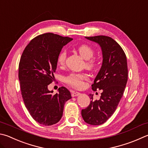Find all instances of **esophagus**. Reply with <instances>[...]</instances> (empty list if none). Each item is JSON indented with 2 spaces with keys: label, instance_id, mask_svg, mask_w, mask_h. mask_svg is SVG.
I'll use <instances>...</instances> for the list:
<instances>
[{
  "label": "esophagus",
  "instance_id": "obj_1",
  "mask_svg": "<svg viewBox=\"0 0 148 148\" xmlns=\"http://www.w3.org/2000/svg\"><path fill=\"white\" fill-rule=\"evenodd\" d=\"M71 95H72V97H76V96L80 95V93L78 92H72Z\"/></svg>",
  "mask_w": 148,
  "mask_h": 148
}]
</instances>
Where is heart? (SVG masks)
<instances>
[{"instance_id": "1", "label": "heart", "mask_w": 148, "mask_h": 148, "mask_svg": "<svg viewBox=\"0 0 148 148\" xmlns=\"http://www.w3.org/2000/svg\"><path fill=\"white\" fill-rule=\"evenodd\" d=\"M79 55L86 60L85 65L88 69L92 70L96 68L98 63L95 59L92 58L95 50L90 46L83 44L76 48ZM66 52L65 49L61 50L57 58V63L59 65H63L65 62ZM87 79V75L83 73H71L65 77V82L67 84L74 88H80L84 85V81Z\"/></svg>"}]
</instances>
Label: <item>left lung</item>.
<instances>
[{"instance_id": "left-lung-1", "label": "left lung", "mask_w": 148, "mask_h": 148, "mask_svg": "<svg viewBox=\"0 0 148 148\" xmlns=\"http://www.w3.org/2000/svg\"><path fill=\"white\" fill-rule=\"evenodd\" d=\"M100 45L103 62L100 71L92 85V89L102 90L99 100H93L89 95L90 104L82 110V116L86 123L93 125L106 122L116 111L124 92L127 82V58L120 45L108 36L85 37Z\"/></svg>"}]
</instances>
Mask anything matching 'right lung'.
Segmentation results:
<instances>
[{
	"instance_id": "obj_1",
	"label": "right lung",
	"mask_w": 148,
	"mask_h": 148,
	"mask_svg": "<svg viewBox=\"0 0 148 148\" xmlns=\"http://www.w3.org/2000/svg\"><path fill=\"white\" fill-rule=\"evenodd\" d=\"M72 38L52 33L39 35L26 47L18 65V79L25 106L33 119L41 124L52 125L62 117L64 105L72 98L70 91L60 87L58 93L48 85L54 79L57 58Z\"/></svg>"
}]
</instances>
